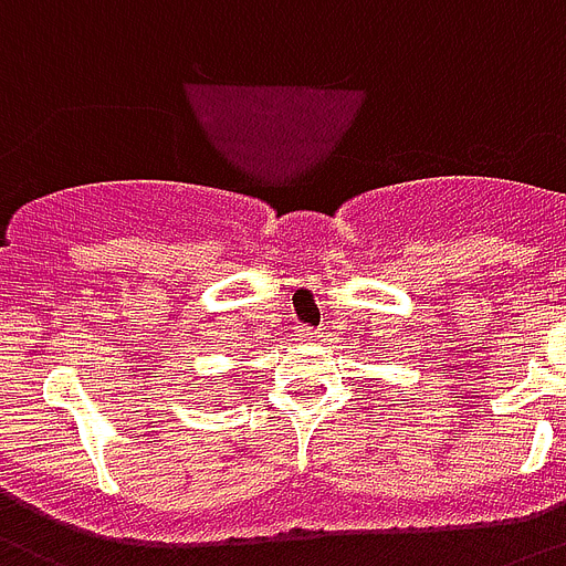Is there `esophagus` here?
Returning a JSON list of instances; mask_svg holds the SVG:
<instances>
[{"mask_svg": "<svg viewBox=\"0 0 566 566\" xmlns=\"http://www.w3.org/2000/svg\"><path fill=\"white\" fill-rule=\"evenodd\" d=\"M298 336H302V339H313V336H319V331H316V327L298 325Z\"/></svg>", "mask_w": 566, "mask_h": 566, "instance_id": "1", "label": "esophagus"}]
</instances>
